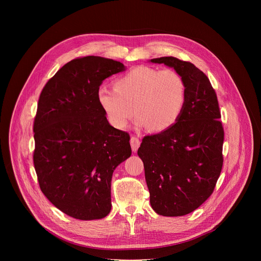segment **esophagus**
Returning <instances> with one entry per match:
<instances>
[{"label": "esophagus", "instance_id": "esophagus-1", "mask_svg": "<svg viewBox=\"0 0 261 261\" xmlns=\"http://www.w3.org/2000/svg\"><path fill=\"white\" fill-rule=\"evenodd\" d=\"M130 143H131L132 151H133L134 153H136L137 150H138L139 145H140V140H139L136 136H132V137H131V140H130Z\"/></svg>", "mask_w": 261, "mask_h": 261}]
</instances>
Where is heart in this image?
I'll list each match as a JSON object with an SVG mask.
<instances>
[{
    "label": "heart",
    "mask_w": 261,
    "mask_h": 261,
    "mask_svg": "<svg viewBox=\"0 0 261 261\" xmlns=\"http://www.w3.org/2000/svg\"><path fill=\"white\" fill-rule=\"evenodd\" d=\"M114 88L101 87L97 92L109 123L123 129L136 113L135 126L148 127L153 132L166 131L178 121L187 93L178 72L148 66H138L122 74L115 80Z\"/></svg>",
    "instance_id": "obj_1"
}]
</instances>
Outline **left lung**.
Returning <instances> with one entry per match:
<instances>
[{
	"mask_svg": "<svg viewBox=\"0 0 261 261\" xmlns=\"http://www.w3.org/2000/svg\"><path fill=\"white\" fill-rule=\"evenodd\" d=\"M151 62L178 72L187 92L178 121L166 131L144 136L137 151L153 210L178 217L195 211L212 195L223 166L224 129L216 92L201 70L174 57Z\"/></svg>",
	"mask_w": 261,
	"mask_h": 261,
	"instance_id": "1",
	"label": "left lung"
}]
</instances>
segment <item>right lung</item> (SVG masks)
Instances as JSON below:
<instances>
[{
	"instance_id": "add662e5",
	"label": "right lung",
	"mask_w": 261,
	"mask_h": 261,
	"mask_svg": "<svg viewBox=\"0 0 261 261\" xmlns=\"http://www.w3.org/2000/svg\"><path fill=\"white\" fill-rule=\"evenodd\" d=\"M124 70L111 59H74L40 94L33 128L35 170L46 198L72 218L109 214L114 170L131 156L129 134L110 126L97 99L102 82Z\"/></svg>"
}]
</instances>
